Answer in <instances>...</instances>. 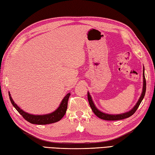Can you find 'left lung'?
Listing matches in <instances>:
<instances>
[{
	"instance_id": "obj_1",
	"label": "left lung",
	"mask_w": 155,
	"mask_h": 155,
	"mask_svg": "<svg viewBox=\"0 0 155 155\" xmlns=\"http://www.w3.org/2000/svg\"><path fill=\"white\" fill-rule=\"evenodd\" d=\"M143 80H144V82H143V89H142V92L141 96L140 97L138 103H136L135 107H134L132 110H130V111L123 113V114H119V115H109V114L101 112L98 109H97V108L95 107V105L92 100L91 96H90L89 92H87V99H88L90 106V107H91L92 111L94 112V113L98 117H99L100 119H104V120L116 121V120H121V119H124L125 118L130 117V116H132L133 114L136 111V110L138 109V107L140 106V104L142 101L143 100V98H144V95L146 93V87H147V83H146V79H145V76H144V73H143Z\"/></svg>"
}]
</instances>
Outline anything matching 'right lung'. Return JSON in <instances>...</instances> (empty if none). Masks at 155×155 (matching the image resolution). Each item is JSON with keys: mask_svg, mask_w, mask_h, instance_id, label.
I'll use <instances>...</instances> for the list:
<instances>
[{"mask_svg": "<svg viewBox=\"0 0 155 155\" xmlns=\"http://www.w3.org/2000/svg\"><path fill=\"white\" fill-rule=\"evenodd\" d=\"M8 96H9L10 101L11 102V103H12L13 106L15 108V109L19 113L20 115H22L23 117L24 118L26 121H28V122H30V123L32 124L46 125L55 123V122L60 121L61 119L63 117V116L65 115V114L66 113L67 109H68V102L70 96V93H68V94L64 97L62 102H61L60 106L55 111L52 112L50 114H47V115H34L24 112L14 103L13 100L12 98H11L10 93H8Z\"/></svg>", "mask_w": 155, "mask_h": 155, "instance_id": "add662e5", "label": "right lung"}]
</instances>
